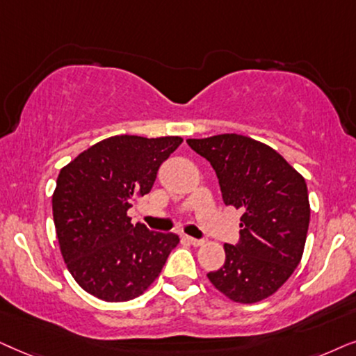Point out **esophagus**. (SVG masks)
<instances>
[{
	"mask_svg": "<svg viewBox=\"0 0 356 356\" xmlns=\"http://www.w3.org/2000/svg\"><path fill=\"white\" fill-rule=\"evenodd\" d=\"M187 241L192 245H197V248H198V245H203V243H205V241H203V239H197V238H187Z\"/></svg>",
	"mask_w": 356,
	"mask_h": 356,
	"instance_id": "obj_1",
	"label": "esophagus"
}]
</instances>
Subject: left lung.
<instances>
[{"label":"left lung","mask_w":356,"mask_h":356,"mask_svg":"<svg viewBox=\"0 0 356 356\" xmlns=\"http://www.w3.org/2000/svg\"><path fill=\"white\" fill-rule=\"evenodd\" d=\"M187 143L215 169L225 205L244 210L239 243L225 244V265L208 273V280L243 305L272 296L305 250L311 216L305 177L249 136L225 134Z\"/></svg>","instance_id":"left-lung-1"}]
</instances>
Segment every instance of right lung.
I'll return each instance as SVG.
<instances>
[{"mask_svg": "<svg viewBox=\"0 0 356 356\" xmlns=\"http://www.w3.org/2000/svg\"><path fill=\"white\" fill-rule=\"evenodd\" d=\"M181 136L117 135L99 141L60 170L51 197L60 250L84 291L108 302L143 295L159 277L174 233H154L127 215L149 193L159 165Z\"/></svg>", "mask_w": 356, "mask_h": 356, "instance_id": "add662e5", "label": "right lung"}]
</instances>
